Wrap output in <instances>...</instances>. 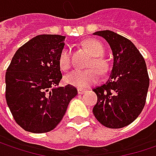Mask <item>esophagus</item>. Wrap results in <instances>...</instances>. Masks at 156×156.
Returning <instances> with one entry per match:
<instances>
[{
	"label": "esophagus",
	"instance_id": "1",
	"mask_svg": "<svg viewBox=\"0 0 156 156\" xmlns=\"http://www.w3.org/2000/svg\"><path fill=\"white\" fill-rule=\"evenodd\" d=\"M86 91H87V90H85V89H81V88H78V93L79 94V95H82V94H84Z\"/></svg>",
	"mask_w": 156,
	"mask_h": 156
}]
</instances>
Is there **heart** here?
Here are the masks:
<instances>
[{
    "instance_id": "obj_1",
    "label": "heart",
    "mask_w": 156,
    "mask_h": 156,
    "mask_svg": "<svg viewBox=\"0 0 156 156\" xmlns=\"http://www.w3.org/2000/svg\"><path fill=\"white\" fill-rule=\"evenodd\" d=\"M85 47L93 56V59L90 66H94L100 72L107 70V62L101 58L104 54V48L102 44L95 40H88L85 42ZM58 65L61 69L66 70L70 66V52L68 48H64L58 57ZM98 73L94 69H88L85 70L75 69L70 71L65 76V81L77 87H88L98 81Z\"/></svg>"
}]
</instances>
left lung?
I'll return each instance as SVG.
<instances>
[{
  "instance_id": "1",
  "label": "left lung",
  "mask_w": 156,
  "mask_h": 156,
  "mask_svg": "<svg viewBox=\"0 0 156 156\" xmlns=\"http://www.w3.org/2000/svg\"><path fill=\"white\" fill-rule=\"evenodd\" d=\"M104 38L111 48L113 68L108 81L93 89L98 102L93 114L109 128H122L134 122L144 107L149 87L145 61L128 39L111 30L93 33Z\"/></svg>"
}]
</instances>
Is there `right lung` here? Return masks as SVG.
Wrapping results in <instances>:
<instances>
[{"label": "right lung", "mask_w": 156, "mask_h": 156, "mask_svg": "<svg viewBox=\"0 0 156 156\" xmlns=\"http://www.w3.org/2000/svg\"><path fill=\"white\" fill-rule=\"evenodd\" d=\"M65 36L38 35L20 48L6 70V101L16 123L31 133L53 130L63 118L76 87H58V57Z\"/></svg>", "instance_id": "obj_1"}]
</instances>
